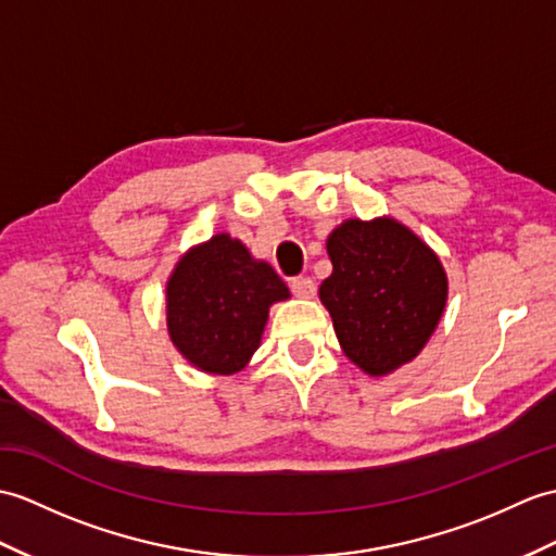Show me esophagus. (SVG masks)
<instances>
[{
  "instance_id": "obj_1",
  "label": "esophagus",
  "mask_w": 556,
  "mask_h": 556,
  "mask_svg": "<svg viewBox=\"0 0 556 556\" xmlns=\"http://www.w3.org/2000/svg\"><path fill=\"white\" fill-rule=\"evenodd\" d=\"M289 287L293 295H299V299H313L315 295V281L309 277H293Z\"/></svg>"
}]
</instances>
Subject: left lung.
<instances>
[{"label": "left lung", "mask_w": 556, "mask_h": 556, "mask_svg": "<svg viewBox=\"0 0 556 556\" xmlns=\"http://www.w3.org/2000/svg\"><path fill=\"white\" fill-rule=\"evenodd\" d=\"M333 273L319 299L343 353L371 377L417 357L447 299L435 253L395 219H348L327 241Z\"/></svg>", "instance_id": "8db88e82"}]
</instances>
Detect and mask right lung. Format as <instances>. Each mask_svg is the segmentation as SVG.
Listing matches in <instances>:
<instances>
[{"label":"right lung","mask_w":556,"mask_h":556,"mask_svg":"<svg viewBox=\"0 0 556 556\" xmlns=\"http://www.w3.org/2000/svg\"><path fill=\"white\" fill-rule=\"evenodd\" d=\"M283 299L289 289L273 267L217 235L189 251L167 281V331L191 365L235 374L261 345L267 307Z\"/></svg>","instance_id":"add662e5"}]
</instances>
